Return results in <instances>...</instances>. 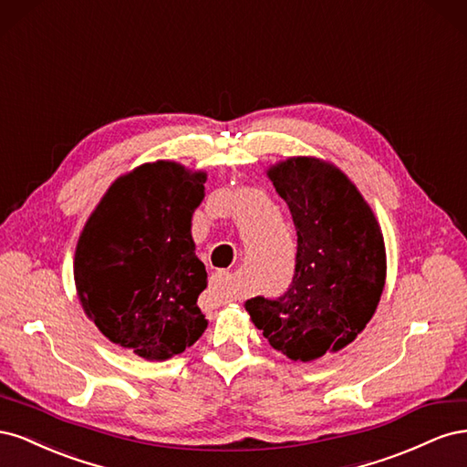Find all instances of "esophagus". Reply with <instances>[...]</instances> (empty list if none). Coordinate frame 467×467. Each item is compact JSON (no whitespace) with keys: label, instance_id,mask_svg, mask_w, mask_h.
I'll use <instances>...</instances> for the list:
<instances>
[{"label":"esophagus","instance_id":"1","mask_svg":"<svg viewBox=\"0 0 467 467\" xmlns=\"http://www.w3.org/2000/svg\"><path fill=\"white\" fill-rule=\"evenodd\" d=\"M212 288L216 290L222 300H234L235 286H234V275L228 271H218L212 278Z\"/></svg>","mask_w":467,"mask_h":467}]
</instances>
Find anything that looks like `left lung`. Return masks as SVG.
Masks as SVG:
<instances>
[{
	"label": "left lung",
	"instance_id": "left-lung-1",
	"mask_svg": "<svg viewBox=\"0 0 467 467\" xmlns=\"http://www.w3.org/2000/svg\"><path fill=\"white\" fill-rule=\"evenodd\" d=\"M298 235L290 286L245 302L273 348L309 362L347 347L374 316L386 247L370 206L337 167L292 158L268 171Z\"/></svg>",
	"mask_w": 467,
	"mask_h": 467
}]
</instances>
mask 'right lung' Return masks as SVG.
Segmentation results:
<instances>
[{
  "mask_svg": "<svg viewBox=\"0 0 467 467\" xmlns=\"http://www.w3.org/2000/svg\"><path fill=\"white\" fill-rule=\"evenodd\" d=\"M206 173L155 161L120 177L78 242L74 276L83 309L107 338L148 360L194 345L208 327L196 306L206 266L191 235Z\"/></svg>",
  "mask_w": 467,
  "mask_h": 467,
  "instance_id": "add662e5",
  "label": "right lung"
}]
</instances>
